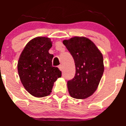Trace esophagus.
<instances>
[{"label":"esophagus","mask_w":126,"mask_h":126,"mask_svg":"<svg viewBox=\"0 0 126 126\" xmlns=\"http://www.w3.org/2000/svg\"><path fill=\"white\" fill-rule=\"evenodd\" d=\"M59 69H60V70H61V71H62V70H63V66H62V64L59 65Z\"/></svg>","instance_id":"obj_1"}]
</instances>
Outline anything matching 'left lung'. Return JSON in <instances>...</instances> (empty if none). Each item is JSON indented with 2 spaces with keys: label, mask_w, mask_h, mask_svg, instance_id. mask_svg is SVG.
<instances>
[{
  "label": "left lung",
  "mask_w": 126,
  "mask_h": 126,
  "mask_svg": "<svg viewBox=\"0 0 126 126\" xmlns=\"http://www.w3.org/2000/svg\"><path fill=\"white\" fill-rule=\"evenodd\" d=\"M74 59L76 73L67 81L69 94L76 99H85L97 89L104 70L103 56L94 43L83 37L63 41Z\"/></svg>",
  "instance_id": "left-lung-1"
}]
</instances>
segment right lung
Instances as JSON below:
<instances>
[{
    "instance_id": "1",
    "label": "right lung",
    "mask_w": 126,
    "mask_h": 126,
    "mask_svg": "<svg viewBox=\"0 0 126 126\" xmlns=\"http://www.w3.org/2000/svg\"><path fill=\"white\" fill-rule=\"evenodd\" d=\"M51 47L49 38L36 37L27 43L19 59L21 81L26 90L35 97L50 95L54 82L62 76L59 68L52 66L54 56L48 53Z\"/></svg>"
}]
</instances>
